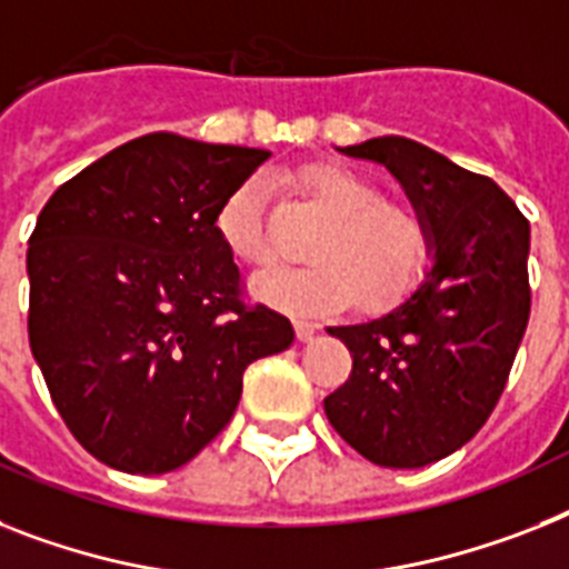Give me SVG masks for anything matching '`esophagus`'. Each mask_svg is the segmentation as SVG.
<instances>
[{
    "mask_svg": "<svg viewBox=\"0 0 569 569\" xmlns=\"http://www.w3.org/2000/svg\"><path fill=\"white\" fill-rule=\"evenodd\" d=\"M296 340L302 342V346L317 340V326H311V322H296Z\"/></svg>",
    "mask_w": 569,
    "mask_h": 569,
    "instance_id": "obj_1",
    "label": "esophagus"
}]
</instances>
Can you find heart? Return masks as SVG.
Masks as SVG:
<instances>
[{"instance_id":"heart-1","label":"heart","mask_w":569,"mask_h":569,"mask_svg":"<svg viewBox=\"0 0 569 569\" xmlns=\"http://www.w3.org/2000/svg\"><path fill=\"white\" fill-rule=\"evenodd\" d=\"M302 186L331 214L311 243L313 264L273 267L250 281L256 299L299 319H322L360 305L380 308L410 288L427 261L421 220L401 206L383 203L380 189L363 173L335 162L302 168ZM223 247L243 264L270 258L267 180H243L218 211Z\"/></svg>"}]
</instances>
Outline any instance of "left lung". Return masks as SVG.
Instances as JSON below:
<instances>
[{"label": "left lung", "mask_w": 569, "mask_h": 569, "mask_svg": "<svg viewBox=\"0 0 569 569\" xmlns=\"http://www.w3.org/2000/svg\"><path fill=\"white\" fill-rule=\"evenodd\" d=\"M337 150L396 177L430 264L380 317L326 328L355 360L326 416L369 462L425 468L462 448L503 392L529 322V223L495 180L421 142L378 136Z\"/></svg>", "instance_id": "1"}]
</instances>
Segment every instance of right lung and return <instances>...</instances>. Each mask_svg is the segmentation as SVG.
<instances>
[{
  "mask_svg": "<svg viewBox=\"0 0 569 569\" xmlns=\"http://www.w3.org/2000/svg\"><path fill=\"white\" fill-rule=\"evenodd\" d=\"M270 150L148 133L63 182L28 241V340L66 427L127 473H168L229 425L247 366L293 326L238 299L218 211Z\"/></svg>",
  "mask_w": 569,
  "mask_h": 569,
  "instance_id": "add662e5",
  "label": "right lung"
}]
</instances>
